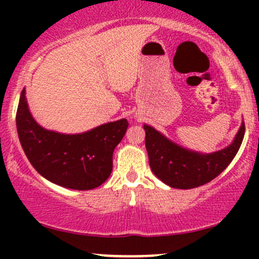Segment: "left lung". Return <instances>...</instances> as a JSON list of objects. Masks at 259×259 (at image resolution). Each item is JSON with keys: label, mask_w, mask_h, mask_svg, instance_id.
Wrapping results in <instances>:
<instances>
[{"label": "left lung", "mask_w": 259, "mask_h": 259, "mask_svg": "<svg viewBox=\"0 0 259 259\" xmlns=\"http://www.w3.org/2000/svg\"><path fill=\"white\" fill-rule=\"evenodd\" d=\"M144 129L151 170L168 186L184 190L204 185L218 177L236 156L245 135L242 123L229 146L217 152L201 153L175 144L147 124Z\"/></svg>", "instance_id": "1"}]
</instances>
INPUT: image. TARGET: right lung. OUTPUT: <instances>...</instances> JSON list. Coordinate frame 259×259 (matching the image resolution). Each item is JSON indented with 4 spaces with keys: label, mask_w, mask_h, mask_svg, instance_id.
<instances>
[{
    "label": "right lung",
    "mask_w": 259,
    "mask_h": 259,
    "mask_svg": "<svg viewBox=\"0 0 259 259\" xmlns=\"http://www.w3.org/2000/svg\"><path fill=\"white\" fill-rule=\"evenodd\" d=\"M16 121L20 145L37 173L73 190L95 189L108 179L114 148L129 125L126 119H119L80 134L47 130L29 111L25 89L20 94Z\"/></svg>",
    "instance_id": "obj_1"
}]
</instances>
